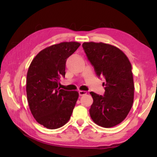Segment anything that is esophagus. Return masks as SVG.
I'll return each instance as SVG.
<instances>
[{"label":"esophagus","mask_w":157,"mask_h":157,"mask_svg":"<svg viewBox=\"0 0 157 157\" xmlns=\"http://www.w3.org/2000/svg\"><path fill=\"white\" fill-rule=\"evenodd\" d=\"M86 94H87L86 91H79V95H80V96H82V95H86Z\"/></svg>","instance_id":"esophagus-1"}]
</instances>
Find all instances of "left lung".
<instances>
[{
	"mask_svg": "<svg viewBox=\"0 0 157 157\" xmlns=\"http://www.w3.org/2000/svg\"><path fill=\"white\" fill-rule=\"evenodd\" d=\"M95 73L104 77V96L90 92L94 102L89 109L95 124L109 128L120 124L128 115L134 102V84L132 64L118 48L102 42L82 44Z\"/></svg>",
	"mask_w": 157,
	"mask_h": 157,
	"instance_id": "8db88e82",
	"label": "left lung"
}]
</instances>
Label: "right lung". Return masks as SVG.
<instances>
[{
    "mask_svg": "<svg viewBox=\"0 0 157 157\" xmlns=\"http://www.w3.org/2000/svg\"><path fill=\"white\" fill-rule=\"evenodd\" d=\"M79 46L78 42L70 41L47 47L29 66L26 79L29 107L37 123L48 129L64 125L78 100V91L60 89L59 85L61 77H65L66 59Z\"/></svg>",
    "mask_w": 157,
    "mask_h": 157,
    "instance_id": "add662e5",
    "label": "right lung"
}]
</instances>
